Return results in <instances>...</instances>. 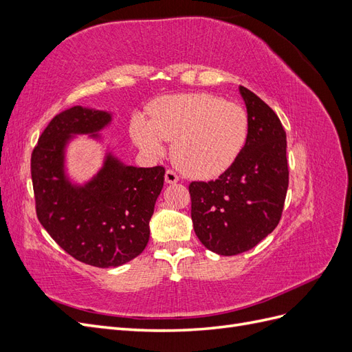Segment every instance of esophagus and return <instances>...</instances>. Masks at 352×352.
Listing matches in <instances>:
<instances>
[{
  "instance_id": "obj_1",
  "label": "esophagus",
  "mask_w": 352,
  "mask_h": 352,
  "mask_svg": "<svg viewBox=\"0 0 352 352\" xmlns=\"http://www.w3.org/2000/svg\"><path fill=\"white\" fill-rule=\"evenodd\" d=\"M164 180H166V184H176L179 180V176L173 172V170H167L164 175Z\"/></svg>"
}]
</instances>
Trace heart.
I'll return each mask as SVG.
<instances>
[{
    "label": "heart",
    "mask_w": 352,
    "mask_h": 352,
    "mask_svg": "<svg viewBox=\"0 0 352 352\" xmlns=\"http://www.w3.org/2000/svg\"><path fill=\"white\" fill-rule=\"evenodd\" d=\"M248 116L241 105L211 94L172 95L157 101L150 120L132 123L135 144L153 155L173 141L176 166L190 177H214L229 168L248 140Z\"/></svg>",
    "instance_id": "heart-1"
}]
</instances>
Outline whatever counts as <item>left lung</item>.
Wrapping results in <instances>:
<instances>
[{"label": "left lung", "mask_w": 352, "mask_h": 352, "mask_svg": "<svg viewBox=\"0 0 352 352\" xmlns=\"http://www.w3.org/2000/svg\"><path fill=\"white\" fill-rule=\"evenodd\" d=\"M239 94L250 124L242 151L219 179L189 185L194 230L219 255L248 251L274 230L289 184L279 117L250 89L239 87Z\"/></svg>", "instance_id": "obj_1"}]
</instances>
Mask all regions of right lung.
Instances as JSON below:
<instances>
[{
  "mask_svg": "<svg viewBox=\"0 0 352 352\" xmlns=\"http://www.w3.org/2000/svg\"><path fill=\"white\" fill-rule=\"evenodd\" d=\"M111 113L72 107L50 122L30 158L36 216L60 247L94 267H117L140 255L150 239V220L162 192V166H126L113 153L83 185L66 173V148L76 135L98 133Z\"/></svg>",
  "mask_w": 352,
  "mask_h": 352,
  "instance_id": "obj_1",
  "label": "right lung"
}]
</instances>
